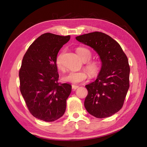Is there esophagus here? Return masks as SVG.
I'll return each instance as SVG.
<instances>
[{
    "label": "esophagus",
    "instance_id": "esophagus-1",
    "mask_svg": "<svg viewBox=\"0 0 147 147\" xmlns=\"http://www.w3.org/2000/svg\"><path fill=\"white\" fill-rule=\"evenodd\" d=\"M79 87L78 86H76V85H72V89L73 90H76V89H78V88Z\"/></svg>",
    "mask_w": 147,
    "mask_h": 147
}]
</instances>
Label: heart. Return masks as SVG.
Here are the masks:
<instances>
[{"instance_id": "1", "label": "heart", "mask_w": 147, "mask_h": 147, "mask_svg": "<svg viewBox=\"0 0 147 147\" xmlns=\"http://www.w3.org/2000/svg\"><path fill=\"white\" fill-rule=\"evenodd\" d=\"M65 50H62L58 54L56 59L55 64L58 70L64 71L65 68L63 65L62 58L65 53ZM76 52L81 59L84 62H86L85 68L90 73L92 77H95L100 74L102 68V65L100 61L98 60H90L92 57V53L90 50L85 47H79L76 49ZM89 61L88 62V61ZM89 74L86 71L82 70L79 71H71L62 77V81L66 82L77 84L84 81L88 79Z\"/></svg>"}]
</instances>
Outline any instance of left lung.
I'll use <instances>...</instances> for the list:
<instances>
[{
  "label": "left lung",
  "mask_w": 147,
  "mask_h": 147,
  "mask_svg": "<svg viewBox=\"0 0 147 147\" xmlns=\"http://www.w3.org/2000/svg\"><path fill=\"white\" fill-rule=\"evenodd\" d=\"M76 39L93 48L102 62L97 79L86 86L88 94L84 107L95 118L110 117L122 108L129 88L127 57L120 45L103 32H90Z\"/></svg>",
  "instance_id": "8db88e82"
}]
</instances>
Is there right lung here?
Wrapping results in <instances>:
<instances>
[{"mask_svg":"<svg viewBox=\"0 0 147 147\" xmlns=\"http://www.w3.org/2000/svg\"><path fill=\"white\" fill-rule=\"evenodd\" d=\"M70 36L45 33L29 46L19 71L20 89L28 110L35 118L52 122L65 112L71 86L58 82L57 54Z\"/></svg>","mask_w":147,"mask_h":147,"instance_id":"add662e5","label":"right lung"}]
</instances>
